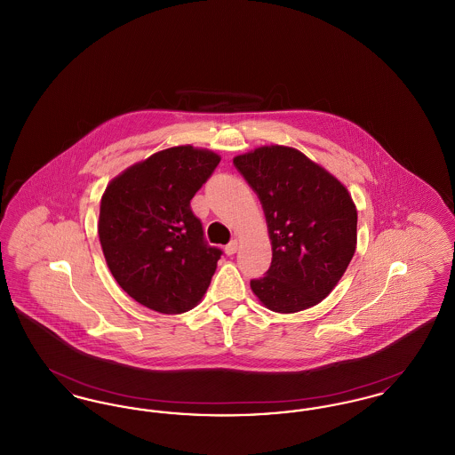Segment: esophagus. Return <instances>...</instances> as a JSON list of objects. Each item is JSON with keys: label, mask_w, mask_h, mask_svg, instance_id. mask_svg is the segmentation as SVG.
Masks as SVG:
<instances>
[{"label": "esophagus", "mask_w": 455, "mask_h": 455, "mask_svg": "<svg viewBox=\"0 0 455 455\" xmlns=\"http://www.w3.org/2000/svg\"><path fill=\"white\" fill-rule=\"evenodd\" d=\"M238 249V240H234V242H230L227 247H225V252L228 254V256H234L235 252H237Z\"/></svg>", "instance_id": "1"}]
</instances>
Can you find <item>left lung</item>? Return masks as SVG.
<instances>
[{"mask_svg":"<svg viewBox=\"0 0 455 455\" xmlns=\"http://www.w3.org/2000/svg\"><path fill=\"white\" fill-rule=\"evenodd\" d=\"M259 197L273 259L251 288L278 314L310 308L334 290L356 249V206L347 186L300 150L259 147L234 158Z\"/></svg>","mask_w":455,"mask_h":455,"instance_id":"1","label":"left lung"}]
</instances>
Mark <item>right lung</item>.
Segmentation results:
<instances>
[{
	"label": "right lung",
	"instance_id": "add662e5",
	"mask_svg": "<svg viewBox=\"0 0 455 455\" xmlns=\"http://www.w3.org/2000/svg\"><path fill=\"white\" fill-rule=\"evenodd\" d=\"M220 160L206 148L172 147L132 164L102 195L97 227L108 269L155 312L191 310L217 271L221 251L204 242L191 199Z\"/></svg>",
	"mask_w": 455,
	"mask_h": 455
}]
</instances>
